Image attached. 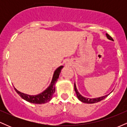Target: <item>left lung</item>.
Here are the masks:
<instances>
[{
  "instance_id": "1",
  "label": "left lung",
  "mask_w": 127,
  "mask_h": 127,
  "mask_svg": "<svg viewBox=\"0 0 127 127\" xmlns=\"http://www.w3.org/2000/svg\"><path fill=\"white\" fill-rule=\"evenodd\" d=\"M106 37H107V38L109 39V40H113V39H112V37H111V36H109L107 33H106ZM74 87H75V91L76 92V93L77 97H78V98L79 99V100L83 102V103H88V104H93V103H97V102L100 101L101 100L105 98L106 97H107V96L110 94H107V95L102 96V97H97V98H87V97H84V96H82L79 93V91H78V89H77V88H76V86L75 82V86H74Z\"/></svg>"
}]
</instances>
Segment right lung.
I'll return each instance as SVG.
<instances>
[{"instance_id":"1","label":"right lung","mask_w":127,"mask_h":127,"mask_svg":"<svg viewBox=\"0 0 127 127\" xmlns=\"http://www.w3.org/2000/svg\"><path fill=\"white\" fill-rule=\"evenodd\" d=\"M63 68V65H60L57 68H56V70L54 72L51 82L49 85L47 87V88H46V90L40 93V94H36V95H29V94L21 93L14 87V89H15L17 94L26 101L30 102L31 103H33V104H39L47 103L51 100L53 94H54L55 91V83L57 82L60 74L61 70Z\"/></svg>"}]
</instances>
